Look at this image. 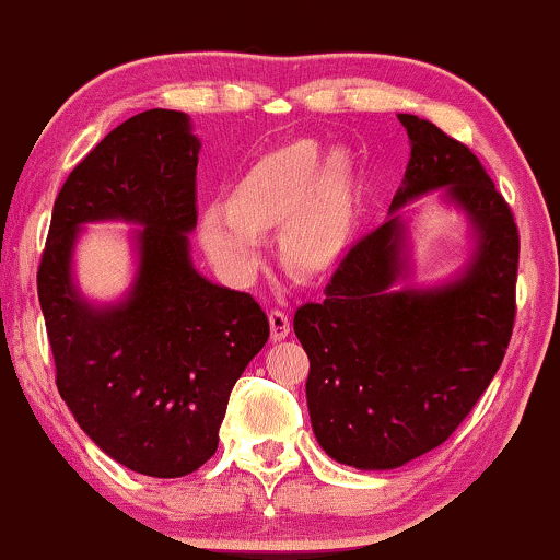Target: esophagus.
Masks as SVG:
<instances>
[{"label":"esophagus","instance_id":"34e87169","mask_svg":"<svg viewBox=\"0 0 560 560\" xmlns=\"http://www.w3.org/2000/svg\"><path fill=\"white\" fill-rule=\"evenodd\" d=\"M268 323H271V338L273 341H281V338L289 336V315L284 310H271L268 315Z\"/></svg>","mask_w":560,"mask_h":560}]
</instances>
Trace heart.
Listing matches in <instances>:
<instances>
[{
    "label": "heart",
    "instance_id": "heart-1",
    "mask_svg": "<svg viewBox=\"0 0 560 560\" xmlns=\"http://www.w3.org/2000/svg\"><path fill=\"white\" fill-rule=\"evenodd\" d=\"M313 139L260 154L230 188V203L198 211V243L232 284L260 268L264 235L281 222V250L300 268H323L343 237V160L325 158Z\"/></svg>",
    "mask_w": 560,
    "mask_h": 560
}]
</instances>
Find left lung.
<instances>
[{"instance_id":"8db88e82","label":"left lung","mask_w":560,"mask_h":560,"mask_svg":"<svg viewBox=\"0 0 560 560\" xmlns=\"http://www.w3.org/2000/svg\"><path fill=\"white\" fill-rule=\"evenodd\" d=\"M410 139L390 211L429 190L470 217L468 271L436 289H400L406 224L393 214L359 237L323 289L294 313L307 351V408L320 447L359 470H390L447 442L491 385L512 341L520 230L463 141L400 113Z\"/></svg>"}]
</instances>
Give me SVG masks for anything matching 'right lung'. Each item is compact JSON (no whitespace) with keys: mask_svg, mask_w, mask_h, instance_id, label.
<instances>
[{"mask_svg":"<svg viewBox=\"0 0 560 560\" xmlns=\"http://www.w3.org/2000/svg\"><path fill=\"white\" fill-rule=\"evenodd\" d=\"M198 150L180 110L116 126L63 180L38 266L59 395L105 455L152 478L214 455L232 387L271 332L250 294L190 264ZM101 218L142 228L138 279L110 308H92L71 281L75 232Z\"/></svg>","mask_w":560,"mask_h":560,"instance_id":"1","label":"right lung"}]
</instances>
